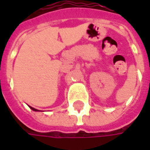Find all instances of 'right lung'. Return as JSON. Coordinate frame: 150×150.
I'll return each instance as SVG.
<instances>
[{
	"label": "right lung",
	"instance_id": "1",
	"mask_svg": "<svg viewBox=\"0 0 150 150\" xmlns=\"http://www.w3.org/2000/svg\"><path fill=\"white\" fill-rule=\"evenodd\" d=\"M30 108H31V109L33 110V111H38V109H36V108H32V107H30Z\"/></svg>",
	"mask_w": 150,
	"mask_h": 150
}]
</instances>
